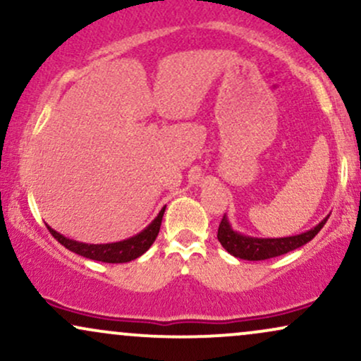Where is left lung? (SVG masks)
Masks as SVG:
<instances>
[{
	"mask_svg": "<svg viewBox=\"0 0 361 361\" xmlns=\"http://www.w3.org/2000/svg\"><path fill=\"white\" fill-rule=\"evenodd\" d=\"M327 219H329V215H326L312 229L295 235H285V238H256V235L238 233L233 227V224L229 222L227 215L224 214L221 226H219L217 239L222 244L224 250L229 252V255L235 256V258L247 261H263L275 258V256L287 255V252L297 250V247H302L304 244L312 241L319 231L324 227Z\"/></svg>",
	"mask_w": 361,
	"mask_h": 361,
	"instance_id": "8db88e82",
	"label": "left lung"
}]
</instances>
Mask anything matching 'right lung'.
Here are the masks:
<instances>
[{
	"label": "right lung",
	"mask_w": 361,
	"mask_h": 361,
	"mask_svg": "<svg viewBox=\"0 0 361 361\" xmlns=\"http://www.w3.org/2000/svg\"><path fill=\"white\" fill-rule=\"evenodd\" d=\"M164 210H166V205L159 210V214L156 215L154 221L149 224L147 227H144L139 234L117 243H106V244L80 243V241H74V239L66 238V235L57 233V231H54L49 224H47V229L49 233H51L54 238L62 244V246L68 247L69 251L76 252V255L85 256V258L94 259V261H103V263H128V261L142 256L144 252L152 246V243L156 241L157 234H159V227H161V221H163Z\"/></svg>",
	"instance_id": "right-lung-1"
}]
</instances>
